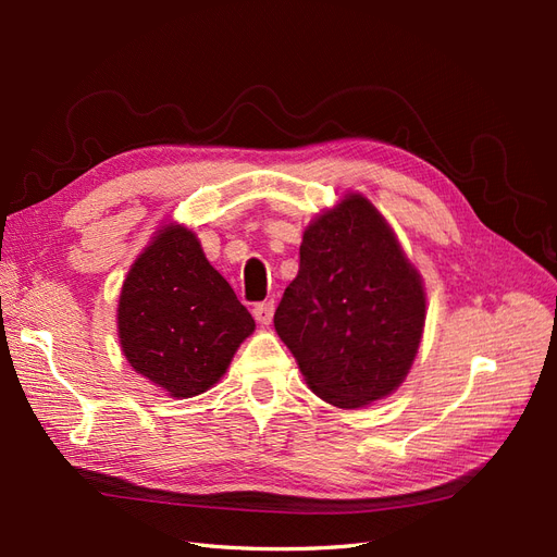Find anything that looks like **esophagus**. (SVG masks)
<instances>
[{"instance_id":"1","label":"esophagus","mask_w":557,"mask_h":557,"mask_svg":"<svg viewBox=\"0 0 557 557\" xmlns=\"http://www.w3.org/2000/svg\"><path fill=\"white\" fill-rule=\"evenodd\" d=\"M252 315H256L260 325H269L274 318V301H260V305L252 307Z\"/></svg>"}]
</instances>
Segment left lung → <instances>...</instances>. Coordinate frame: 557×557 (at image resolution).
Instances as JSON below:
<instances>
[{
    "label": "left lung",
    "mask_w": 557,
    "mask_h": 557,
    "mask_svg": "<svg viewBox=\"0 0 557 557\" xmlns=\"http://www.w3.org/2000/svg\"><path fill=\"white\" fill-rule=\"evenodd\" d=\"M423 325V281L372 201L348 195L318 215L274 313L311 391L339 409L391 395L409 374Z\"/></svg>",
    "instance_id": "obj_1"
}]
</instances>
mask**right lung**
Wrapping results in <instances>:
<instances>
[{
	"instance_id": "add662e5",
	"label": "right lung",
	"mask_w": 557,
	"mask_h": 557,
	"mask_svg": "<svg viewBox=\"0 0 557 557\" xmlns=\"http://www.w3.org/2000/svg\"><path fill=\"white\" fill-rule=\"evenodd\" d=\"M252 330L256 320L181 225L160 230L123 283L117 332L125 358L172 397L209 391Z\"/></svg>"
}]
</instances>
